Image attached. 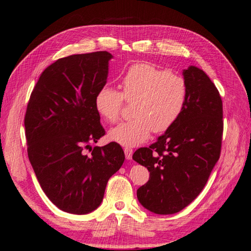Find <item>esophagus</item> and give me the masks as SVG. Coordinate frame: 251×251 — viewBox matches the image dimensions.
<instances>
[{
    "mask_svg": "<svg viewBox=\"0 0 251 251\" xmlns=\"http://www.w3.org/2000/svg\"><path fill=\"white\" fill-rule=\"evenodd\" d=\"M124 152H125V157L126 159H131L132 158V150L131 149H128V147H126V149L124 150Z\"/></svg>",
    "mask_w": 251,
    "mask_h": 251,
    "instance_id": "esophagus-1",
    "label": "esophagus"
}]
</instances>
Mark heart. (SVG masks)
<instances>
[{
    "label": "heart",
    "mask_w": 251,
    "mask_h": 251,
    "mask_svg": "<svg viewBox=\"0 0 251 251\" xmlns=\"http://www.w3.org/2000/svg\"><path fill=\"white\" fill-rule=\"evenodd\" d=\"M122 91L105 86L95 96V108L100 117L114 123L125 101H134V119L109 130L108 137L125 147L145 142L153 130L164 132L180 118L188 100V86L181 76L153 64H132L121 81Z\"/></svg>",
    "instance_id": "obj_1"
}]
</instances>
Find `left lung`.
<instances>
[{
    "instance_id": "left-lung-1",
    "label": "left lung",
    "mask_w": 251,
    "mask_h": 251,
    "mask_svg": "<svg viewBox=\"0 0 251 251\" xmlns=\"http://www.w3.org/2000/svg\"><path fill=\"white\" fill-rule=\"evenodd\" d=\"M188 100L180 118L132 159L150 172L137 191L140 203L156 214H174L202 191L221 156L224 130L220 92L202 70H183Z\"/></svg>"
}]
</instances>
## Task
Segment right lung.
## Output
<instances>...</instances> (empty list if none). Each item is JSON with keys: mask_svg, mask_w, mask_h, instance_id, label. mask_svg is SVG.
<instances>
[{"mask_svg": "<svg viewBox=\"0 0 251 251\" xmlns=\"http://www.w3.org/2000/svg\"><path fill=\"white\" fill-rule=\"evenodd\" d=\"M111 58L106 50L60 58L43 71L29 98L28 159L46 195L68 213L100 207L109 178L125 160L115 142L91 147L105 134L95 96L106 85Z\"/></svg>", "mask_w": 251, "mask_h": 251, "instance_id": "right-lung-1", "label": "right lung"}]
</instances>
